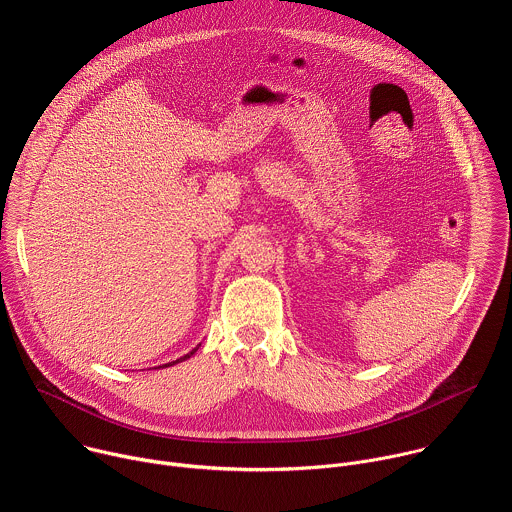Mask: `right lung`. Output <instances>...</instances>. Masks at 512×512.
<instances>
[{"mask_svg":"<svg viewBox=\"0 0 512 512\" xmlns=\"http://www.w3.org/2000/svg\"><path fill=\"white\" fill-rule=\"evenodd\" d=\"M197 350H199V346H197L193 352H189L187 356H183V358H179V360H175V362H170V364H164V368H168V366H175V364H179V362H185V360H189V358H191V356H193ZM160 368H162V366H160Z\"/></svg>","mask_w":512,"mask_h":512,"instance_id":"obj_1","label":"right lung"}]
</instances>
